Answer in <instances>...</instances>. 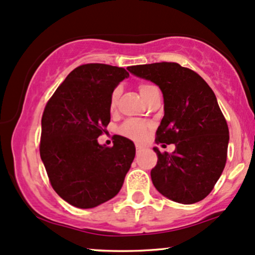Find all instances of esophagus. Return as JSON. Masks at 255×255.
I'll list each match as a JSON object with an SVG mask.
<instances>
[{"mask_svg":"<svg viewBox=\"0 0 255 255\" xmlns=\"http://www.w3.org/2000/svg\"><path fill=\"white\" fill-rule=\"evenodd\" d=\"M135 149H136V152H140V151H142V149H144V147H142L141 145L136 144V145H135Z\"/></svg>","mask_w":255,"mask_h":255,"instance_id":"obj_1","label":"esophagus"}]
</instances>
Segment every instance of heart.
I'll return each mask as SVG.
<instances>
[{"instance_id": "1", "label": "heart", "mask_w": 255, "mask_h": 255, "mask_svg": "<svg viewBox=\"0 0 255 255\" xmlns=\"http://www.w3.org/2000/svg\"><path fill=\"white\" fill-rule=\"evenodd\" d=\"M150 87L149 85H140L139 86V92H140L141 97L145 96L147 91H149ZM120 97V88H116L113 92L110 97V109H114L117 104V100ZM147 129H149V125L146 122L140 121V120H128L121 126V133L123 135L128 136V138L133 139L135 141H141L144 140L145 136L147 134Z\"/></svg>"}]
</instances>
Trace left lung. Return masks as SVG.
<instances>
[{
    "label": "left lung",
    "instance_id": "1",
    "mask_svg": "<svg viewBox=\"0 0 255 255\" xmlns=\"http://www.w3.org/2000/svg\"><path fill=\"white\" fill-rule=\"evenodd\" d=\"M151 81L163 94L164 116L156 142L174 144L172 153H157L151 180L159 194L191 205L213 190L226 163L229 128L214 92L192 70L177 63H153L127 68Z\"/></svg>",
    "mask_w": 255,
    "mask_h": 255
}]
</instances>
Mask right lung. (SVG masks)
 I'll use <instances>...</instances> for the list:
<instances>
[{
	"label": "right lung",
	"mask_w": 255,
	"mask_h": 255,
	"mask_svg": "<svg viewBox=\"0 0 255 255\" xmlns=\"http://www.w3.org/2000/svg\"><path fill=\"white\" fill-rule=\"evenodd\" d=\"M129 76L123 68L85 64L72 70L42 115L40 155L50 185L77 208H94L115 197L130 168L135 146L119 135L98 142L110 122V97Z\"/></svg>",
	"instance_id": "right-lung-1"
}]
</instances>
